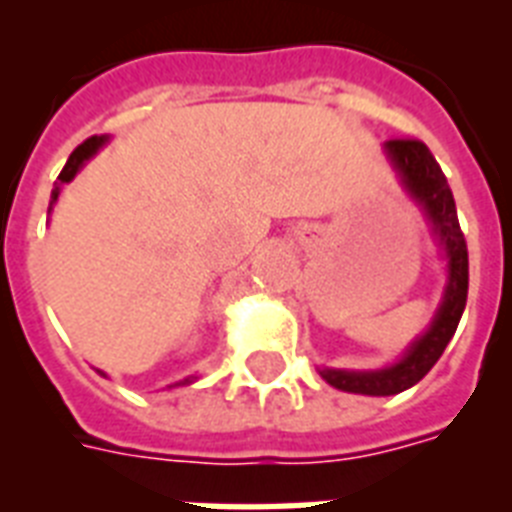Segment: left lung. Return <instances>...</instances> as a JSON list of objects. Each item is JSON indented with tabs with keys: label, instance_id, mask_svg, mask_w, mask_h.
I'll return each instance as SVG.
<instances>
[{
	"label": "left lung",
	"instance_id": "left-lung-1",
	"mask_svg": "<svg viewBox=\"0 0 512 512\" xmlns=\"http://www.w3.org/2000/svg\"><path fill=\"white\" fill-rule=\"evenodd\" d=\"M385 148L390 162L396 164V170L404 177L406 188L425 207L438 239L444 244L449 257V287L428 332L414 342L412 350L396 366L380 372H337V369L321 372L332 388L345 393H364V396H396L401 390L417 385L441 358L468 303V244L457 220L452 188L446 183L436 156L417 138H390Z\"/></svg>",
	"mask_w": 512,
	"mask_h": 512
}]
</instances>
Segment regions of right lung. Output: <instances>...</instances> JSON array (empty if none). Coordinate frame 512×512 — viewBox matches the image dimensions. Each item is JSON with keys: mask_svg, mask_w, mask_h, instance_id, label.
Masks as SVG:
<instances>
[{"mask_svg": "<svg viewBox=\"0 0 512 512\" xmlns=\"http://www.w3.org/2000/svg\"><path fill=\"white\" fill-rule=\"evenodd\" d=\"M103 140H106V138H98V135H92V138L84 140L82 146H76L74 154L68 156L66 167L60 170V175H58L60 183H68V180L76 175V170H79V167H82V164L87 162V159H90V156L95 154L100 146H103ZM58 193H60V188H55V191H52V201L58 199Z\"/></svg>", "mask_w": 512, "mask_h": 512, "instance_id": "obj_1", "label": "right lung"}]
</instances>
